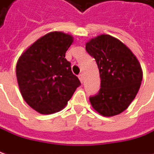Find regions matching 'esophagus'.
<instances>
[{
    "instance_id": "34e87169",
    "label": "esophagus",
    "mask_w": 154,
    "mask_h": 154,
    "mask_svg": "<svg viewBox=\"0 0 154 154\" xmlns=\"http://www.w3.org/2000/svg\"><path fill=\"white\" fill-rule=\"evenodd\" d=\"M79 79H80V82L83 83V81H84V75H83V74H80V75H79Z\"/></svg>"
}]
</instances>
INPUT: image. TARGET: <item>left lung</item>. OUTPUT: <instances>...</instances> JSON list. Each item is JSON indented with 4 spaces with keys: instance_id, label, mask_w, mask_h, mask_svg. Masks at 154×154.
Returning <instances> with one entry per match:
<instances>
[{
    "instance_id": "obj_1",
    "label": "left lung",
    "mask_w": 154,
    "mask_h": 154,
    "mask_svg": "<svg viewBox=\"0 0 154 154\" xmlns=\"http://www.w3.org/2000/svg\"><path fill=\"white\" fill-rule=\"evenodd\" d=\"M86 50L97 62L101 79L98 93L89 98L92 108L103 116L120 114L139 91L143 77L139 61L119 39L107 34L88 41Z\"/></svg>"
}]
</instances>
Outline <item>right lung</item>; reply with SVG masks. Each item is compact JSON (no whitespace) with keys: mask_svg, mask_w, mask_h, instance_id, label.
<instances>
[{"mask_svg":"<svg viewBox=\"0 0 154 154\" xmlns=\"http://www.w3.org/2000/svg\"><path fill=\"white\" fill-rule=\"evenodd\" d=\"M74 38L62 32L41 37L20 56L16 76L21 95L40 114L62 110L80 85L65 58Z\"/></svg>","mask_w":154,"mask_h":154,"instance_id":"obj_1","label":"right lung"}]
</instances>
